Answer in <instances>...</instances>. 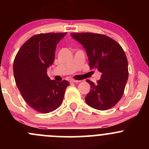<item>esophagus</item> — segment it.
<instances>
[{"label": "esophagus", "instance_id": "1", "mask_svg": "<svg viewBox=\"0 0 149 149\" xmlns=\"http://www.w3.org/2000/svg\"><path fill=\"white\" fill-rule=\"evenodd\" d=\"M79 81H80L75 80V79H70V83H78V82H79Z\"/></svg>", "mask_w": 149, "mask_h": 149}]
</instances>
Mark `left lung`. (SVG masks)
Masks as SVG:
<instances>
[{
    "label": "left lung",
    "mask_w": 149,
    "mask_h": 149,
    "mask_svg": "<svg viewBox=\"0 0 149 149\" xmlns=\"http://www.w3.org/2000/svg\"><path fill=\"white\" fill-rule=\"evenodd\" d=\"M86 51L91 69H98L101 79L97 84L86 80L91 90L86 97L87 104L99 110L113 107L120 100L128 79L127 60L115 40L106 35L91 32L71 33Z\"/></svg>",
    "instance_id": "obj_1"
}]
</instances>
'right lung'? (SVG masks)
Wrapping results in <instances>:
<instances>
[{"instance_id": "1", "label": "right lung", "mask_w": 149, "mask_h": 149, "mask_svg": "<svg viewBox=\"0 0 149 149\" xmlns=\"http://www.w3.org/2000/svg\"><path fill=\"white\" fill-rule=\"evenodd\" d=\"M67 32L35 34L15 57L13 74L16 86L26 104L37 112L48 113L62 103L69 82L50 80L47 68L55 59L56 45Z\"/></svg>"}]
</instances>
